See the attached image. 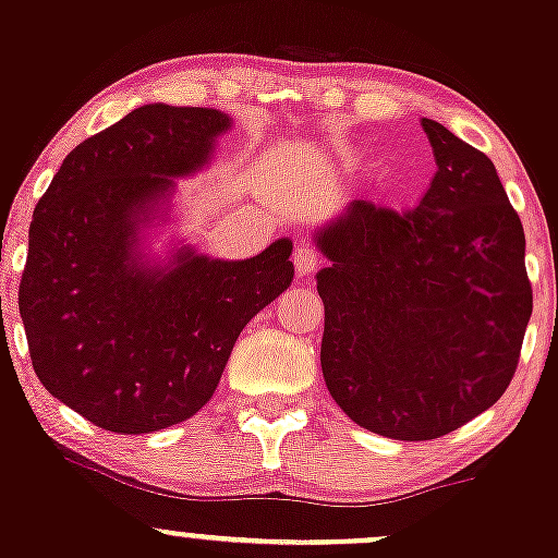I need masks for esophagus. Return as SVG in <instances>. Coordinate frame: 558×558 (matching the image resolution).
<instances>
[{
    "label": "esophagus",
    "mask_w": 558,
    "mask_h": 558,
    "mask_svg": "<svg viewBox=\"0 0 558 558\" xmlns=\"http://www.w3.org/2000/svg\"><path fill=\"white\" fill-rule=\"evenodd\" d=\"M294 267H296L299 278H307V275H313L315 269L320 267L318 248L310 243H299L294 248Z\"/></svg>",
    "instance_id": "obj_1"
}]
</instances>
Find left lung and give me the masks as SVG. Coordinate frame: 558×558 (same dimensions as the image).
Segmentation results:
<instances>
[{"instance_id":"left-lung-1","label":"left lung","mask_w":558,"mask_h":558,"mask_svg":"<svg viewBox=\"0 0 558 558\" xmlns=\"http://www.w3.org/2000/svg\"><path fill=\"white\" fill-rule=\"evenodd\" d=\"M438 171L414 208L355 201L318 234L320 368L355 425L430 441L497 403L532 315L524 227L495 166L422 120Z\"/></svg>"}]
</instances>
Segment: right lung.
<instances>
[{
	"label": "right lung",
	"instance_id": "obj_1",
	"mask_svg": "<svg viewBox=\"0 0 558 558\" xmlns=\"http://www.w3.org/2000/svg\"><path fill=\"white\" fill-rule=\"evenodd\" d=\"M230 128L216 109L149 104L82 141L28 227L17 289L28 355L50 396L104 430L138 436L214 396L245 324L294 278L291 240L221 262L136 259L138 221Z\"/></svg>",
	"mask_w": 558,
	"mask_h": 558
}]
</instances>
